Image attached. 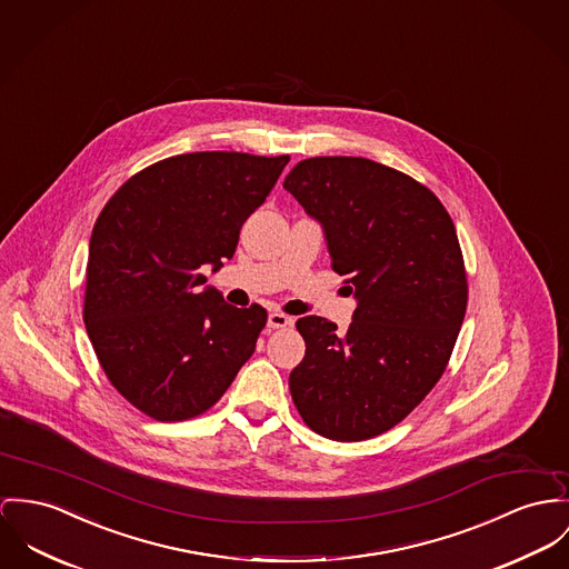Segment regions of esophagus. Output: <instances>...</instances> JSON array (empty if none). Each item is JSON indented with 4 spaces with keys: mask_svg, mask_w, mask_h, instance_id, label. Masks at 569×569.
<instances>
[{
    "mask_svg": "<svg viewBox=\"0 0 569 569\" xmlns=\"http://www.w3.org/2000/svg\"><path fill=\"white\" fill-rule=\"evenodd\" d=\"M292 327V318L281 313V311H270L268 313V329H286Z\"/></svg>",
    "mask_w": 569,
    "mask_h": 569,
    "instance_id": "34e87169",
    "label": "esophagus"
}]
</instances>
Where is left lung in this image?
Masks as SVG:
<instances>
[{
	"label": "left lung",
	"mask_w": 569,
	"mask_h": 569,
	"mask_svg": "<svg viewBox=\"0 0 569 569\" xmlns=\"http://www.w3.org/2000/svg\"><path fill=\"white\" fill-rule=\"evenodd\" d=\"M283 188L322 222L331 268L359 301L347 333L297 320L292 400L322 438H377L436 388L455 349L468 307L455 224L427 186L366 158H307Z\"/></svg>",
	"instance_id": "left-lung-1"
}]
</instances>
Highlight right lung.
I'll list each match as a JSON object with an SVG mask.
<instances>
[{
    "label": "right lung",
    "mask_w": 569,
    "mask_h": 569,
    "mask_svg": "<svg viewBox=\"0 0 569 569\" xmlns=\"http://www.w3.org/2000/svg\"><path fill=\"white\" fill-rule=\"evenodd\" d=\"M290 156L197 151L131 176L103 206L88 247L84 325L112 388L144 416L181 422L219 402L266 327L206 283Z\"/></svg>",
    "instance_id": "1"
}]
</instances>
